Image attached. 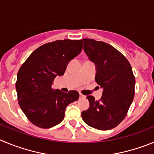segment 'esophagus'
<instances>
[{
  "instance_id": "obj_1",
  "label": "esophagus",
  "mask_w": 154,
  "mask_h": 154,
  "mask_svg": "<svg viewBox=\"0 0 154 154\" xmlns=\"http://www.w3.org/2000/svg\"><path fill=\"white\" fill-rule=\"evenodd\" d=\"M80 98H85V96L83 95L82 94H80Z\"/></svg>"
}]
</instances>
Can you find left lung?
<instances>
[{
	"mask_svg": "<svg viewBox=\"0 0 154 154\" xmlns=\"http://www.w3.org/2000/svg\"><path fill=\"white\" fill-rule=\"evenodd\" d=\"M84 50L96 66V82L103 89L100 100L87 96L88 110L81 116L86 124L100 131H108L127 116L134 97L135 77L127 58L103 41L84 38Z\"/></svg>",
	"mask_w": 154,
	"mask_h": 154,
	"instance_id": "obj_1",
	"label": "left lung"
}]
</instances>
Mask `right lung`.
Returning a JSON list of instances; mask_svg holds the SVG:
<instances>
[{"label": "right lung", "mask_w": 154, "mask_h": 154, "mask_svg": "<svg viewBox=\"0 0 154 154\" xmlns=\"http://www.w3.org/2000/svg\"><path fill=\"white\" fill-rule=\"evenodd\" d=\"M82 40H59L36 49L17 73L16 91L22 111L33 124L48 129L60 124L66 107L77 101L79 93L54 91L57 76L64 74L69 62L81 52Z\"/></svg>", "instance_id": "obj_1"}]
</instances>
